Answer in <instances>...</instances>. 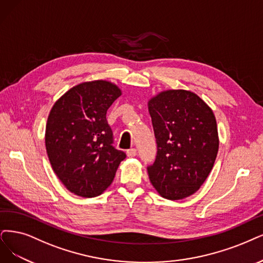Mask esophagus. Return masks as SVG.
Here are the masks:
<instances>
[{"label": "esophagus", "mask_w": 263, "mask_h": 263, "mask_svg": "<svg viewBox=\"0 0 263 263\" xmlns=\"http://www.w3.org/2000/svg\"><path fill=\"white\" fill-rule=\"evenodd\" d=\"M126 154H128L129 157H134L135 155H137V149H135V148H130V149L126 151Z\"/></svg>", "instance_id": "esophagus-1"}]
</instances>
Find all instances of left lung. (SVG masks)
<instances>
[{"label": "left lung", "instance_id": "8db88e82", "mask_svg": "<svg viewBox=\"0 0 263 263\" xmlns=\"http://www.w3.org/2000/svg\"><path fill=\"white\" fill-rule=\"evenodd\" d=\"M157 156L147 167L160 196L179 200L196 193L213 167L219 149L216 117L191 91L167 90L148 102Z\"/></svg>", "mask_w": 263, "mask_h": 263}]
</instances>
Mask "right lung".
<instances>
[{
	"label": "right lung",
	"mask_w": 263,
	"mask_h": 263,
	"mask_svg": "<svg viewBox=\"0 0 263 263\" xmlns=\"http://www.w3.org/2000/svg\"><path fill=\"white\" fill-rule=\"evenodd\" d=\"M120 95L121 90L109 81L83 82L67 91L48 115V159L57 178L78 196L101 195L125 158L112 146V131L106 119L107 109Z\"/></svg>",
	"instance_id": "add662e5"
}]
</instances>
